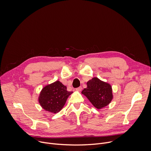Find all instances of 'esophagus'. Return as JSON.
I'll return each instance as SVG.
<instances>
[{
    "label": "esophagus",
    "instance_id": "1",
    "mask_svg": "<svg viewBox=\"0 0 151 151\" xmlns=\"http://www.w3.org/2000/svg\"><path fill=\"white\" fill-rule=\"evenodd\" d=\"M76 91H81L82 90V87H78L76 88Z\"/></svg>",
    "mask_w": 151,
    "mask_h": 151
}]
</instances>
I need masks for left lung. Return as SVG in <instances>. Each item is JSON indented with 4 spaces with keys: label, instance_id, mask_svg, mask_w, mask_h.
I'll return each mask as SVG.
<instances>
[{
    "label": "left lung",
    "instance_id": "left-lung-1",
    "mask_svg": "<svg viewBox=\"0 0 151 151\" xmlns=\"http://www.w3.org/2000/svg\"><path fill=\"white\" fill-rule=\"evenodd\" d=\"M87 88L82 93L85 95L97 109H101L108 105L113 97L112 87L107 83L94 78L87 83Z\"/></svg>",
    "mask_w": 151,
    "mask_h": 151
}]
</instances>
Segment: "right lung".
I'll use <instances>...</instances> for the list:
<instances>
[{"label": "right lung", "instance_id": "right-lung-1", "mask_svg": "<svg viewBox=\"0 0 151 151\" xmlns=\"http://www.w3.org/2000/svg\"><path fill=\"white\" fill-rule=\"evenodd\" d=\"M72 93L68 91L66 86L57 81L42 89L39 102L45 110L56 114L61 110Z\"/></svg>", "mask_w": 151, "mask_h": 151}]
</instances>
